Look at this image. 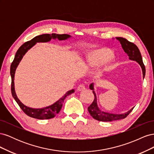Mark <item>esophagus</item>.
<instances>
[{
  "label": "esophagus",
  "mask_w": 154,
  "mask_h": 154,
  "mask_svg": "<svg viewBox=\"0 0 154 154\" xmlns=\"http://www.w3.org/2000/svg\"><path fill=\"white\" fill-rule=\"evenodd\" d=\"M85 89V87L83 85H78V87H77V90L78 91H82Z\"/></svg>",
  "instance_id": "esophagus-1"
}]
</instances>
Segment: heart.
I'll return each mask as SVG.
<instances>
[{
    "instance_id": "heart-1",
    "label": "heart",
    "mask_w": 154,
    "mask_h": 154,
    "mask_svg": "<svg viewBox=\"0 0 154 154\" xmlns=\"http://www.w3.org/2000/svg\"><path fill=\"white\" fill-rule=\"evenodd\" d=\"M117 60L116 54L109 48H96L87 53L83 65L87 69L99 67L95 73L96 78H101L112 68Z\"/></svg>"
}]
</instances>
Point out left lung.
<instances>
[{
  "instance_id": "left-lung-1",
  "label": "left lung",
  "mask_w": 154,
  "mask_h": 154,
  "mask_svg": "<svg viewBox=\"0 0 154 154\" xmlns=\"http://www.w3.org/2000/svg\"><path fill=\"white\" fill-rule=\"evenodd\" d=\"M116 40L119 41V42L122 44V48L123 49L125 53L128 55L129 59L132 61L136 62L139 66H140L142 72H143V78H144L145 76V67L144 66L143 62V58L140 51H139L138 48L134 44L130 42L127 39H125L122 37H116ZM89 88L92 91L93 94L94 95V100L93 101L92 103L88 107V112L90 113L92 117L100 122H112V121L119 120L125 118L133 110L132 108L128 111L122 114H114L110 113L108 112H104L101 110L98 106L97 102V96L96 91H94V83H92L89 85Z\"/></svg>"
}]
</instances>
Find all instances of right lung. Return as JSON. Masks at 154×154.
Here are the masks:
<instances>
[{"mask_svg":"<svg viewBox=\"0 0 154 154\" xmlns=\"http://www.w3.org/2000/svg\"><path fill=\"white\" fill-rule=\"evenodd\" d=\"M71 36L67 34L63 35H58L53 33L51 35L49 34H44L36 36L35 38L31 40L30 41L24 43L22 45H21L20 48L18 49L15 56L13 61L10 67V74L11 77V93L13 98L17 101L18 105L21 108V109L24 111V112L26 114L27 116H30L31 118L38 119H51L55 117L56 115L59 113V112L61 110L64 100L66 97L72 94L74 92V90L72 89L71 91H67L61 98H60L58 101L52 105H51L48 106L42 107V108L39 109H34L29 107L23 104L20 100L18 98V97L16 94L15 90V83H14V80H15V74L16 69L20 63L23 57L26 54V53L31 48H32L36 43H46L49 42L51 40H56L58 39L60 41L62 40H66L70 38H71Z\"/></svg>","mask_w":154,"mask_h":154,"instance_id":"right-lung-1","label":"right lung"}]
</instances>
